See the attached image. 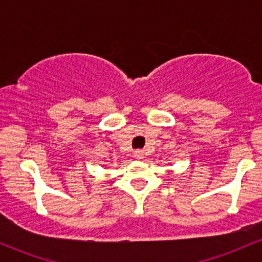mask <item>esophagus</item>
I'll return each mask as SVG.
<instances>
[{
	"label": "esophagus",
	"instance_id": "34e87169",
	"mask_svg": "<svg viewBox=\"0 0 262 262\" xmlns=\"http://www.w3.org/2000/svg\"><path fill=\"white\" fill-rule=\"evenodd\" d=\"M134 156L137 159H141L144 156V152H143V150H137V151H134Z\"/></svg>",
	"mask_w": 262,
	"mask_h": 262
}]
</instances>
